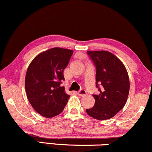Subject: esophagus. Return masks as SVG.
Masks as SVG:
<instances>
[{"label": "esophagus", "mask_w": 152, "mask_h": 152, "mask_svg": "<svg viewBox=\"0 0 152 152\" xmlns=\"http://www.w3.org/2000/svg\"><path fill=\"white\" fill-rule=\"evenodd\" d=\"M77 94H78V95H79V96H84L86 94V90H84V89H81L80 91H78Z\"/></svg>", "instance_id": "obj_1"}]
</instances>
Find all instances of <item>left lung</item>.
Listing matches in <instances>:
<instances>
[{
  "instance_id": "1",
  "label": "left lung",
  "mask_w": 152,
  "mask_h": 152,
  "mask_svg": "<svg viewBox=\"0 0 152 152\" xmlns=\"http://www.w3.org/2000/svg\"><path fill=\"white\" fill-rule=\"evenodd\" d=\"M87 53L96 66V86L100 92L93 95L94 105L86 110V113L99 121L110 119L121 111L127 102L130 89L127 70L122 61L110 52L87 51Z\"/></svg>"
}]
</instances>
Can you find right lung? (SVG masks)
Returning <instances> with one entry per match:
<instances>
[{
  "label": "right lung",
  "mask_w": 152,
  "mask_h": 152,
  "mask_svg": "<svg viewBox=\"0 0 152 152\" xmlns=\"http://www.w3.org/2000/svg\"><path fill=\"white\" fill-rule=\"evenodd\" d=\"M73 50L53 48L38 54L30 63L25 76V91L34 110L45 118L61 113L70 95L61 86L64 80L63 70Z\"/></svg>",
  "instance_id": "right-lung-1"
}]
</instances>
